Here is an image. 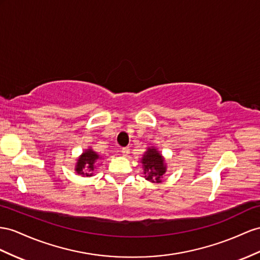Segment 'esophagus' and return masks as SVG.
Segmentation results:
<instances>
[{
  "label": "esophagus",
  "mask_w": 260,
  "mask_h": 260,
  "mask_svg": "<svg viewBox=\"0 0 260 260\" xmlns=\"http://www.w3.org/2000/svg\"><path fill=\"white\" fill-rule=\"evenodd\" d=\"M122 154H123L124 156H128V154H129V148H128V147H123V148H122Z\"/></svg>",
  "instance_id": "obj_1"
}]
</instances>
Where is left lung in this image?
Masks as SVG:
<instances>
[{
	"label": "left lung",
	"instance_id": "8db88e82",
	"mask_svg": "<svg viewBox=\"0 0 260 260\" xmlns=\"http://www.w3.org/2000/svg\"><path fill=\"white\" fill-rule=\"evenodd\" d=\"M142 164L146 180L156 183L161 182L167 167L160 152L154 147L148 148L142 158Z\"/></svg>",
	"mask_w": 260,
	"mask_h": 260
}]
</instances>
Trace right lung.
Here are the masks:
<instances>
[{"instance_id":"obj_1","label":"right lung","mask_w":260,"mask_h":260,"mask_svg":"<svg viewBox=\"0 0 260 260\" xmlns=\"http://www.w3.org/2000/svg\"><path fill=\"white\" fill-rule=\"evenodd\" d=\"M101 159L96 152L89 148L82 152V155L78 158L76 165V171L78 175H82L86 177H91L93 175V170L95 169V162Z\"/></svg>"}]
</instances>
